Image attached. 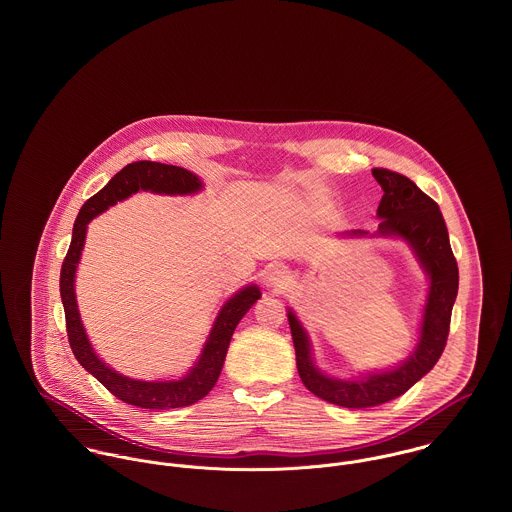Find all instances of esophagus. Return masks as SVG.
Wrapping results in <instances>:
<instances>
[{"label":"esophagus","mask_w":512,"mask_h":512,"mask_svg":"<svg viewBox=\"0 0 512 512\" xmlns=\"http://www.w3.org/2000/svg\"><path fill=\"white\" fill-rule=\"evenodd\" d=\"M286 278H288V272H286V268H284V266H280V264H272V266H268L266 276H264L266 284H268V286H272V288H282V286L286 284Z\"/></svg>","instance_id":"1"}]
</instances>
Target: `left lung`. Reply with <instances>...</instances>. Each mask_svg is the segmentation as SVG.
<instances>
[{
	"label": "left lung",
	"instance_id": "1",
	"mask_svg": "<svg viewBox=\"0 0 512 512\" xmlns=\"http://www.w3.org/2000/svg\"><path fill=\"white\" fill-rule=\"evenodd\" d=\"M372 175L384 191L376 211V217L380 219L378 230L374 234H368L366 230H351L345 232V236L402 238L426 272L430 288L414 353L388 370L365 372L347 380L333 378L319 370L311 355L307 331L292 309H288L295 363L301 382L321 400L343 408H370L390 402L410 390L436 366L445 349L451 309L459 288V270L438 203L414 181L396 171L376 167L372 169Z\"/></svg>",
	"mask_w": 512,
	"mask_h": 512
}]
</instances>
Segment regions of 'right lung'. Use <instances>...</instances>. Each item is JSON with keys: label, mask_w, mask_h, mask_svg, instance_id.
<instances>
[{"label": "right lung", "mask_w": 512, "mask_h": 512, "mask_svg": "<svg viewBox=\"0 0 512 512\" xmlns=\"http://www.w3.org/2000/svg\"><path fill=\"white\" fill-rule=\"evenodd\" d=\"M203 189V181L177 165H165L155 161H134L116 173L104 189L90 197L78 217L74 220L73 240L67 252V258L61 268V299L65 307L67 333L76 361L86 368L98 382H102L116 398L126 404L149 408V410H167L183 408L205 398L219 380L220 370L226 359V351L232 339V333L246 311L260 299V288L250 284L234 293L224 301L219 315L211 327V333L203 345V351L197 363L189 368L187 374L173 380H138L126 374H120L112 366L100 361L94 353L88 335L82 327L74 278L76 266L80 262L88 222L114 207L118 201L132 197L138 191H151L157 195H193Z\"/></svg>", "instance_id": "obj_1"}]
</instances>
